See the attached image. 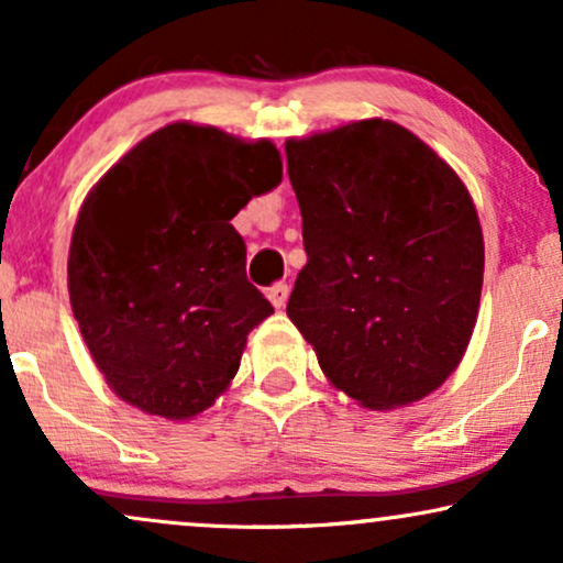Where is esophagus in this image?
I'll return each instance as SVG.
<instances>
[{"label":"esophagus","mask_w":563,"mask_h":563,"mask_svg":"<svg viewBox=\"0 0 563 563\" xmlns=\"http://www.w3.org/2000/svg\"><path fill=\"white\" fill-rule=\"evenodd\" d=\"M266 297H268L271 305H274L276 310H282L284 305H287V300H289V287H287V284H274V287H271L268 292H266Z\"/></svg>","instance_id":"esophagus-1"}]
</instances>
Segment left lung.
I'll list each match as a JSON object with an SVG mask.
<instances>
[{
	"label": "left lung",
	"mask_w": 563,
	"mask_h": 563,
	"mask_svg": "<svg viewBox=\"0 0 563 563\" xmlns=\"http://www.w3.org/2000/svg\"><path fill=\"white\" fill-rule=\"evenodd\" d=\"M284 148L308 253L287 316L357 405L420 401L462 363L481 310L470 190L428 143L378 117Z\"/></svg>",
	"instance_id": "1"
}]
</instances>
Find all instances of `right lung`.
<instances>
[{"label": "right lung", "mask_w": 563, "mask_h": 563, "mask_svg": "<svg viewBox=\"0 0 563 563\" xmlns=\"http://www.w3.org/2000/svg\"><path fill=\"white\" fill-rule=\"evenodd\" d=\"M282 183L276 145L196 122L143 137L82 200L67 289L82 342L128 405L190 420L238 376L274 313L229 221Z\"/></svg>", "instance_id": "right-lung-1"}]
</instances>
